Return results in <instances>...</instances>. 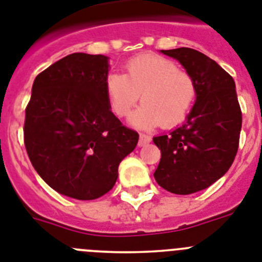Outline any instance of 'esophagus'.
<instances>
[{"instance_id": "obj_1", "label": "esophagus", "mask_w": 262, "mask_h": 262, "mask_svg": "<svg viewBox=\"0 0 262 262\" xmlns=\"http://www.w3.org/2000/svg\"><path fill=\"white\" fill-rule=\"evenodd\" d=\"M151 141V138L149 137V136H146V134H140V140H138V146H145V145H147Z\"/></svg>"}]
</instances>
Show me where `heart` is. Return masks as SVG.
Masks as SVG:
<instances>
[{
    "label": "heart",
    "mask_w": 262,
    "mask_h": 262,
    "mask_svg": "<svg viewBox=\"0 0 262 262\" xmlns=\"http://www.w3.org/2000/svg\"><path fill=\"white\" fill-rule=\"evenodd\" d=\"M104 87L111 109L118 117H126L141 95L144 104L133 115L132 124L145 129L181 124L196 96L194 77L156 54L132 58L125 64V75L109 74Z\"/></svg>",
    "instance_id": "b5f03b06"
}]
</instances>
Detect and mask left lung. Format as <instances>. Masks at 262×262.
<instances>
[{"label":"left lung","instance_id":"1","mask_svg":"<svg viewBox=\"0 0 262 262\" xmlns=\"http://www.w3.org/2000/svg\"><path fill=\"white\" fill-rule=\"evenodd\" d=\"M194 77L196 100L183 125L154 137L161 161L157 183L177 195L194 194L220 179L238 149L241 109L235 81L215 60L188 47L161 50Z\"/></svg>","mask_w":262,"mask_h":262}]
</instances>
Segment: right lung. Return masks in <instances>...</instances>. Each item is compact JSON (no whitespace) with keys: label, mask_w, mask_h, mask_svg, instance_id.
Listing matches in <instances>:
<instances>
[{"label":"right lung","mask_w":262,"mask_h":262,"mask_svg":"<svg viewBox=\"0 0 262 262\" xmlns=\"http://www.w3.org/2000/svg\"><path fill=\"white\" fill-rule=\"evenodd\" d=\"M104 55L75 52L40 72L26 106L24 140L40 178L59 194L92 200L112 190L138 133L111 111Z\"/></svg>","instance_id":"1"}]
</instances>
